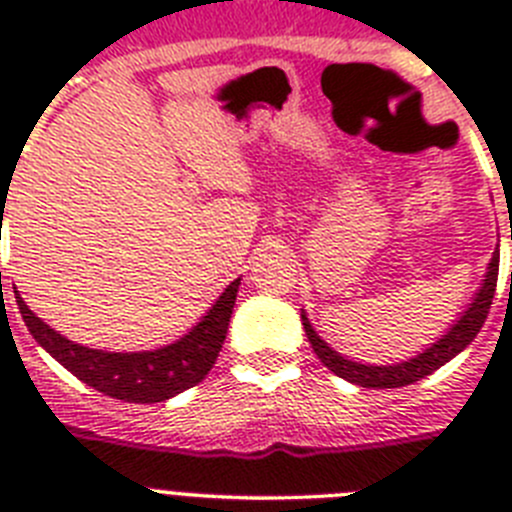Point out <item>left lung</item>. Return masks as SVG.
<instances>
[{"label":"left lung","mask_w":512,"mask_h":512,"mask_svg":"<svg viewBox=\"0 0 512 512\" xmlns=\"http://www.w3.org/2000/svg\"><path fill=\"white\" fill-rule=\"evenodd\" d=\"M497 269H500V251L492 253V261L490 266H487L485 282H482L479 292L474 295L472 305L461 312V318L451 325L449 333L438 338L431 348H425L423 354H418L415 359L400 361V364L372 366V364L351 361L346 359V356L338 354V351H333V348H330L328 343L315 333V328L310 325L305 312H302V325H305V333L312 343V351L318 354V359L328 366L330 372L338 374L341 379H348V382L359 384V387H374V390L405 387V384H413L418 382V379L433 374L438 366H443L446 361L454 359L456 354H461V351L474 341L479 328L485 325L487 312H490V305H492V297H495Z\"/></svg>","instance_id":"8db88e82"}]
</instances>
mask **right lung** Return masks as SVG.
<instances>
[{"label":"right lung","mask_w":512,"mask_h":512,"mask_svg":"<svg viewBox=\"0 0 512 512\" xmlns=\"http://www.w3.org/2000/svg\"><path fill=\"white\" fill-rule=\"evenodd\" d=\"M238 284L241 279L228 284V289L217 297L215 305L187 336L156 351H138V354H112V351L79 346L56 333L51 325H45L20 295H17V307L35 341L84 384L115 400L164 402L207 377L223 348Z\"/></svg>","instance_id":"1"}]
</instances>
